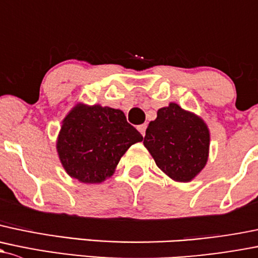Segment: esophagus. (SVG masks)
I'll return each instance as SVG.
<instances>
[{
    "mask_svg": "<svg viewBox=\"0 0 258 258\" xmlns=\"http://www.w3.org/2000/svg\"><path fill=\"white\" fill-rule=\"evenodd\" d=\"M146 128H147V124H146V123L140 124V126H137V130L141 132V135H142V136H145Z\"/></svg>",
    "mask_w": 258,
    "mask_h": 258,
    "instance_id": "1",
    "label": "esophagus"
}]
</instances>
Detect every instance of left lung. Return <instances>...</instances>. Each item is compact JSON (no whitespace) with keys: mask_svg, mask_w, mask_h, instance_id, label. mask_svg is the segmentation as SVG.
<instances>
[{"mask_svg":"<svg viewBox=\"0 0 258 258\" xmlns=\"http://www.w3.org/2000/svg\"><path fill=\"white\" fill-rule=\"evenodd\" d=\"M143 145L164 174L188 183L207 165L210 132L202 117L170 102L150 122Z\"/></svg>","mask_w":258,"mask_h":258,"instance_id":"1","label":"left lung"}]
</instances>
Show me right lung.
I'll return each mask as SVG.
<instances>
[{
	"label": "right lung",
	"mask_w": 258,
	"mask_h": 258,
	"mask_svg": "<svg viewBox=\"0 0 258 258\" xmlns=\"http://www.w3.org/2000/svg\"><path fill=\"white\" fill-rule=\"evenodd\" d=\"M142 140L121 110L79 102L61 122L56 152L70 177L96 184L110 178L126 151Z\"/></svg>",
	"instance_id": "1"
}]
</instances>
